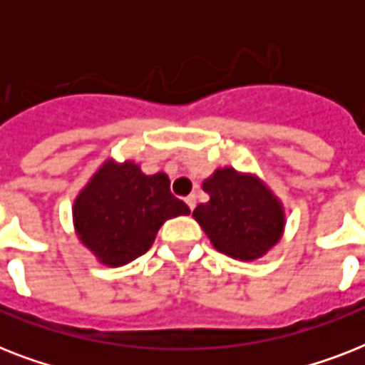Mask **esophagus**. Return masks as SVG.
Segmentation results:
<instances>
[{
    "label": "esophagus",
    "instance_id": "esophagus-1",
    "mask_svg": "<svg viewBox=\"0 0 365 365\" xmlns=\"http://www.w3.org/2000/svg\"><path fill=\"white\" fill-rule=\"evenodd\" d=\"M185 205L189 206V210L193 212V208L197 206V197H195V195H189V197H185Z\"/></svg>",
    "mask_w": 365,
    "mask_h": 365
}]
</instances>
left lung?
I'll list each match as a JSON object with an SVG mask.
<instances>
[{
	"mask_svg": "<svg viewBox=\"0 0 365 365\" xmlns=\"http://www.w3.org/2000/svg\"><path fill=\"white\" fill-rule=\"evenodd\" d=\"M202 189L210 200L197 206L193 217L217 252L254 261L280 240L286 223L282 202L259 178L217 168Z\"/></svg>",
	"mask_w": 365,
	"mask_h": 365,
	"instance_id": "obj_1",
	"label": "left lung"
}]
</instances>
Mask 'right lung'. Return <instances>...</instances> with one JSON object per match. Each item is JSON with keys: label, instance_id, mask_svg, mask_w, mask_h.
I'll use <instances>...</instances> for the list:
<instances>
[{"label": "right lung", "instance_id": "add662e5", "mask_svg": "<svg viewBox=\"0 0 365 365\" xmlns=\"http://www.w3.org/2000/svg\"><path fill=\"white\" fill-rule=\"evenodd\" d=\"M165 172L145 176L132 160H106L73 202L77 237L100 263L121 267L145 254L160 225L187 216Z\"/></svg>", "mask_w": 365, "mask_h": 365}]
</instances>
